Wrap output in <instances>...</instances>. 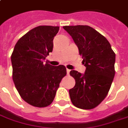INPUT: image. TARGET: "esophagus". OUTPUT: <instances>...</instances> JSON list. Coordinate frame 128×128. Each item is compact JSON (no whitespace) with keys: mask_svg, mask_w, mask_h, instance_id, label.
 I'll return each instance as SVG.
<instances>
[{"mask_svg":"<svg viewBox=\"0 0 128 128\" xmlns=\"http://www.w3.org/2000/svg\"><path fill=\"white\" fill-rule=\"evenodd\" d=\"M70 70L68 68H66V72H67V74H69L70 73Z\"/></svg>","mask_w":128,"mask_h":128,"instance_id":"1","label":"esophagus"}]
</instances>
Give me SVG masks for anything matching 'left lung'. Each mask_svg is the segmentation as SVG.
<instances>
[{
    "label": "left lung",
    "instance_id": "8db88e82",
    "mask_svg": "<svg viewBox=\"0 0 128 128\" xmlns=\"http://www.w3.org/2000/svg\"><path fill=\"white\" fill-rule=\"evenodd\" d=\"M86 67L85 73L71 70L75 86L69 90L72 103L82 109H92L102 102L114 76L115 54L109 42L89 26H66Z\"/></svg>",
    "mask_w": 128,
    "mask_h": 128
}]
</instances>
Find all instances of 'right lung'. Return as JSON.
Masks as SVG:
<instances>
[{
    "instance_id": "right-lung-1",
    "label": "right lung",
    "mask_w": 128,
    "mask_h": 128,
    "mask_svg": "<svg viewBox=\"0 0 128 128\" xmlns=\"http://www.w3.org/2000/svg\"><path fill=\"white\" fill-rule=\"evenodd\" d=\"M59 28L52 26L33 28L19 39L11 55L16 89L24 101L36 107L52 104L60 83L66 74L64 65L54 66L44 62L53 51V40Z\"/></svg>"
}]
</instances>
